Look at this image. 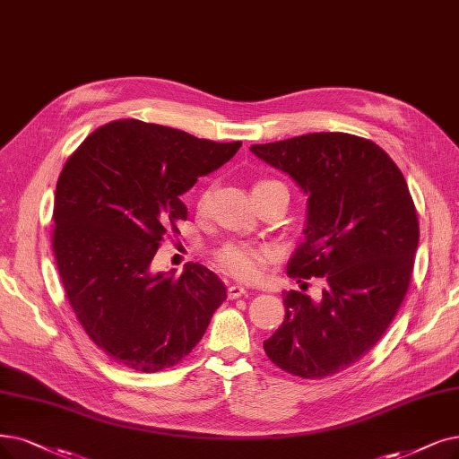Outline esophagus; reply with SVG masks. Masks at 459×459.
I'll use <instances>...</instances> for the list:
<instances>
[{
    "label": "esophagus",
    "mask_w": 459,
    "mask_h": 459,
    "mask_svg": "<svg viewBox=\"0 0 459 459\" xmlns=\"http://www.w3.org/2000/svg\"><path fill=\"white\" fill-rule=\"evenodd\" d=\"M245 293H247V290H245L243 286H239V284H231V286H228V298H230V299L241 298V296H245Z\"/></svg>",
    "instance_id": "esophagus-1"
}]
</instances>
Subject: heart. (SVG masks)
Listing matches in <instances>:
<instances>
[{
  "mask_svg": "<svg viewBox=\"0 0 459 459\" xmlns=\"http://www.w3.org/2000/svg\"><path fill=\"white\" fill-rule=\"evenodd\" d=\"M267 182V180H265ZM264 185V182H258ZM255 185V186H258ZM209 204V192H204L197 199V209L204 212ZM269 260V250L265 247H255L248 243H228L216 252V264L235 279L252 281L262 273Z\"/></svg>",
  "mask_w": 459,
  "mask_h": 459,
  "instance_id": "b5f03b06",
  "label": "heart"
}]
</instances>
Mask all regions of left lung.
<instances>
[{
	"mask_svg": "<svg viewBox=\"0 0 459 459\" xmlns=\"http://www.w3.org/2000/svg\"><path fill=\"white\" fill-rule=\"evenodd\" d=\"M250 152L307 194L305 239L288 277L325 282L318 301L284 293V322L264 351L293 377L337 375L371 351L407 293L420 237L407 180L378 144L339 132L252 144Z\"/></svg>",
	"mask_w": 459,
	"mask_h": 459,
	"instance_id": "left-lung-1",
	"label": "left lung"
}]
</instances>
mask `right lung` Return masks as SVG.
<instances>
[{
	"label": "right lung",
	"mask_w": 459,
	"mask_h": 459,
	"mask_svg": "<svg viewBox=\"0 0 459 459\" xmlns=\"http://www.w3.org/2000/svg\"><path fill=\"white\" fill-rule=\"evenodd\" d=\"M239 149L127 118L100 127L67 160L54 195V255L84 332L117 363L171 368L226 299L205 265L186 264L180 277L151 265L163 235L188 218L180 195Z\"/></svg>",
	"instance_id": "right-lung-1"
}]
</instances>
